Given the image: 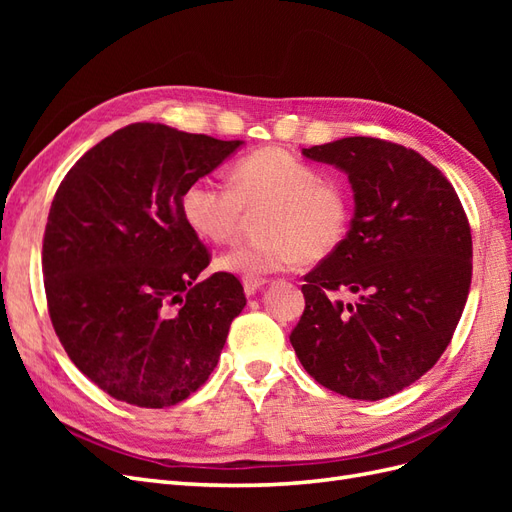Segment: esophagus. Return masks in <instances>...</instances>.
<instances>
[{
  "instance_id": "1",
  "label": "esophagus",
  "mask_w": 512,
  "mask_h": 512,
  "mask_svg": "<svg viewBox=\"0 0 512 512\" xmlns=\"http://www.w3.org/2000/svg\"><path fill=\"white\" fill-rule=\"evenodd\" d=\"M265 284H267V280H252V277H243V290L247 297H252V294H256Z\"/></svg>"
}]
</instances>
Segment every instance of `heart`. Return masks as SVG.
<instances>
[{
  "label": "heart",
  "mask_w": 512,
  "mask_h": 512,
  "mask_svg": "<svg viewBox=\"0 0 512 512\" xmlns=\"http://www.w3.org/2000/svg\"><path fill=\"white\" fill-rule=\"evenodd\" d=\"M247 211L262 213L265 237L232 245L215 258V269L260 277L329 258L344 243L350 226V200L337 181L280 147L258 149L232 170V185L200 177L185 188V222L213 243L235 237Z\"/></svg>",
  "instance_id": "obj_1"
}]
</instances>
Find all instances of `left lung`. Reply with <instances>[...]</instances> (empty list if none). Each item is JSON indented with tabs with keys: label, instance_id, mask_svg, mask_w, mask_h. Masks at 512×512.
I'll use <instances>...</instances> for the list:
<instances>
[{
	"label": "left lung",
	"instance_id": "8db88e82",
	"mask_svg": "<svg viewBox=\"0 0 512 512\" xmlns=\"http://www.w3.org/2000/svg\"><path fill=\"white\" fill-rule=\"evenodd\" d=\"M303 156L348 175L354 218L339 250L305 275V312L290 344L327 389L391 397L438 363L466 307V211L440 170L404 145L350 136ZM337 291L357 299L346 304Z\"/></svg>",
	"mask_w": 512,
	"mask_h": 512
}]
</instances>
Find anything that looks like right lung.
<instances>
[{"instance_id":"obj_1","label":"right lung","mask_w":512,"mask_h":512,"mask_svg":"<svg viewBox=\"0 0 512 512\" xmlns=\"http://www.w3.org/2000/svg\"><path fill=\"white\" fill-rule=\"evenodd\" d=\"M241 145L132 123L91 147L53 198L42 245L53 329L130 406L168 408L200 389L245 307L235 275L196 282L209 252L181 211L185 188Z\"/></svg>"}]
</instances>
